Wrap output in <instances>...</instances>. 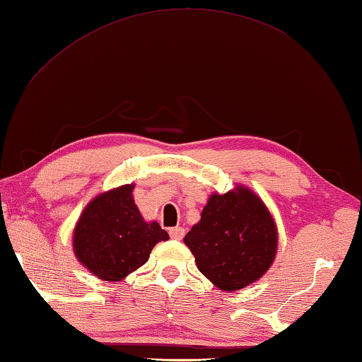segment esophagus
I'll use <instances>...</instances> for the list:
<instances>
[{
    "instance_id": "esophagus-1",
    "label": "esophagus",
    "mask_w": 362,
    "mask_h": 362,
    "mask_svg": "<svg viewBox=\"0 0 362 362\" xmlns=\"http://www.w3.org/2000/svg\"><path fill=\"white\" fill-rule=\"evenodd\" d=\"M184 233L186 231H184V228H181V226H175L168 230V234H170V238L175 240H181L184 238Z\"/></svg>"
}]
</instances>
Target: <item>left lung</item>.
<instances>
[{
	"label": "left lung",
	"instance_id": "obj_1",
	"mask_svg": "<svg viewBox=\"0 0 362 362\" xmlns=\"http://www.w3.org/2000/svg\"><path fill=\"white\" fill-rule=\"evenodd\" d=\"M276 226L252 190L214 194L184 242L198 270L222 291H239L261 278L276 253Z\"/></svg>",
	"mask_w": 362,
	"mask_h": 362
}]
</instances>
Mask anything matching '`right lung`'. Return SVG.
<instances>
[{
    "label": "right lung",
    "mask_w": 362,
    "mask_h": 362,
    "mask_svg": "<svg viewBox=\"0 0 362 362\" xmlns=\"http://www.w3.org/2000/svg\"><path fill=\"white\" fill-rule=\"evenodd\" d=\"M132 184L109 190L88 203L73 235L78 259L105 281H119L148 261L153 247L168 234L146 223L132 200Z\"/></svg>",
    "instance_id": "1"
}]
</instances>
